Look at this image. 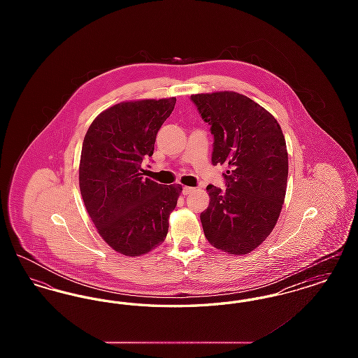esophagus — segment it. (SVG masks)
Here are the masks:
<instances>
[{
	"mask_svg": "<svg viewBox=\"0 0 358 358\" xmlns=\"http://www.w3.org/2000/svg\"><path fill=\"white\" fill-rule=\"evenodd\" d=\"M196 190V187H182V193L184 194H190V193H193Z\"/></svg>",
	"mask_w": 358,
	"mask_h": 358,
	"instance_id": "1",
	"label": "esophagus"
}]
</instances>
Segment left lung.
Returning a JSON list of instances; mask_svg holds the SVG:
<instances>
[{
    "mask_svg": "<svg viewBox=\"0 0 358 358\" xmlns=\"http://www.w3.org/2000/svg\"><path fill=\"white\" fill-rule=\"evenodd\" d=\"M190 101L210 124L212 164L228 166L225 189L206 187L210 201L200 215L205 238L224 252L245 255L271 234L285 203V136L268 111L238 92L197 94Z\"/></svg>",
    "mask_w": 358,
    "mask_h": 358,
    "instance_id": "1",
    "label": "left lung"
}]
</instances>
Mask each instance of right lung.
I'll list each match as a JSON object with an SVG mask.
<instances>
[{
  "mask_svg": "<svg viewBox=\"0 0 358 358\" xmlns=\"http://www.w3.org/2000/svg\"><path fill=\"white\" fill-rule=\"evenodd\" d=\"M174 104L176 98L118 103L87 130L80 193L99 235L123 255L148 254L168 235L169 215L182 187L145 178L142 161L153 155L157 133Z\"/></svg>",
  "mask_w": 358,
  "mask_h": 358,
  "instance_id": "obj_1",
  "label": "right lung"
}]
</instances>
